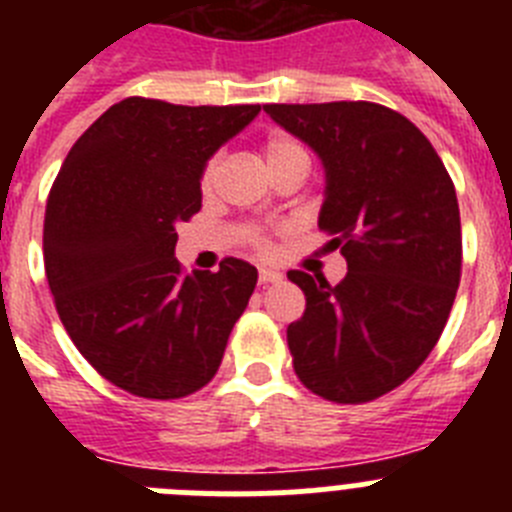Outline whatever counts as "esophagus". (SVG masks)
Instances as JSON below:
<instances>
[{"label": "esophagus", "instance_id": "1", "mask_svg": "<svg viewBox=\"0 0 512 512\" xmlns=\"http://www.w3.org/2000/svg\"><path fill=\"white\" fill-rule=\"evenodd\" d=\"M282 282V274L274 269H261L259 271V284L261 287H266V284H279Z\"/></svg>", "mask_w": 512, "mask_h": 512}]
</instances>
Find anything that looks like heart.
I'll use <instances>...</instances> for the list:
<instances>
[{
	"label": "heart",
	"instance_id": "obj_1",
	"mask_svg": "<svg viewBox=\"0 0 512 512\" xmlns=\"http://www.w3.org/2000/svg\"><path fill=\"white\" fill-rule=\"evenodd\" d=\"M264 156H266V164H269V169L274 171L279 164L289 161V158L307 156V153H305V148H302L300 143H295L292 138H284V135H271V138H266V143H264ZM217 171H220V158L212 156L210 161L205 164V169H202V179H200V187L205 194H210L212 189H215ZM246 241L251 243L256 251H266V248H269L266 235L256 228L246 230Z\"/></svg>",
	"mask_w": 512,
	"mask_h": 512
}]
</instances>
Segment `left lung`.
Masks as SVG:
<instances>
[{
    "label": "left lung",
    "instance_id": "left-lung-1",
    "mask_svg": "<svg viewBox=\"0 0 512 512\" xmlns=\"http://www.w3.org/2000/svg\"><path fill=\"white\" fill-rule=\"evenodd\" d=\"M318 153V225L336 235L348 271H289L305 312L289 323L292 364L307 390L341 405L377 400L428 359L461 279L456 189L431 140L374 102L264 104Z\"/></svg>",
    "mask_w": 512,
    "mask_h": 512
}]
</instances>
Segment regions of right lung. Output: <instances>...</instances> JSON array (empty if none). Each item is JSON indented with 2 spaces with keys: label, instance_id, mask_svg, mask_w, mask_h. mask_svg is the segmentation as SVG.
<instances>
[{
  "label": "right lung",
  "instance_id": "add662e5",
  "mask_svg": "<svg viewBox=\"0 0 512 512\" xmlns=\"http://www.w3.org/2000/svg\"><path fill=\"white\" fill-rule=\"evenodd\" d=\"M261 104L128 97L81 135L53 182L45 277L81 356L115 387L176 400L205 387L259 271L225 259L184 274L176 225L202 207V169Z\"/></svg>",
  "mask_w": 512,
  "mask_h": 512
}]
</instances>
